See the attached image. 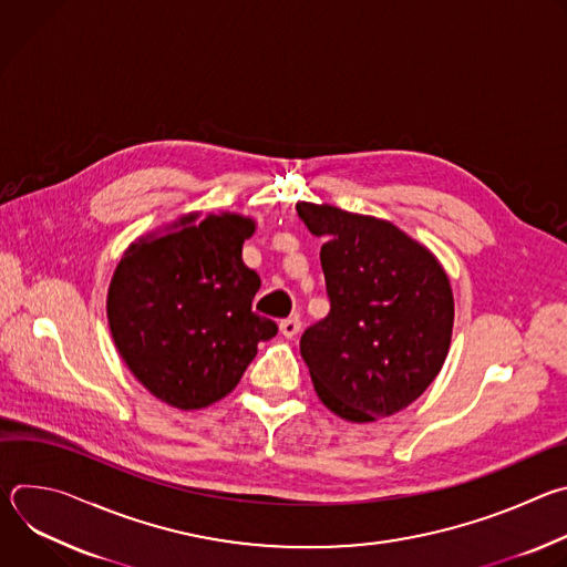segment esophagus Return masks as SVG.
I'll list each match as a JSON object with an SVG mask.
<instances>
[{
    "instance_id": "34e87169",
    "label": "esophagus",
    "mask_w": 567,
    "mask_h": 567,
    "mask_svg": "<svg viewBox=\"0 0 567 567\" xmlns=\"http://www.w3.org/2000/svg\"><path fill=\"white\" fill-rule=\"evenodd\" d=\"M300 318H285V320H280V332L287 337V339H293V337H298V332H300Z\"/></svg>"
}]
</instances>
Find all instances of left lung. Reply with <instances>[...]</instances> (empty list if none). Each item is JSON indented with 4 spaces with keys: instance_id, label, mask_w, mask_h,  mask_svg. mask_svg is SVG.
<instances>
[{
    "instance_id": "1",
    "label": "left lung",
    "mask_w": 567,
    "mask_h": 567,
    "mask_svg": "<svg viewBox=\"0 0 567 567\" xmlns=\"http://www.w3.org/2000/svg\"><path fill=\"white\" fill-rule=\"evenodd\" d=\"M326 237L330 313L300 339L318 399L346 422L390 417L440 374L453 334V291L440 260L388 219L296 204Z\"/></svg>"
}]
</instances>
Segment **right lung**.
I'll return each mask as SVG.
<instances>
[{
	"mask_svg": "<svg viewBox=\"0 0 567 567\" xmlns=\"http://www.w3.org/2000/svg\"><path fill=\"white\" fill-rule=\"evenodd\" d=\"M256 221L239 213H188L136 237L110 289L114 346L156 399L179 411L206 409L245 374L258 343L276 337L251 309L260 276L241 262Z\"/></svg>",
	"mask_w": 567,
	"mask_h": 567,
	"instance_id": "right-lung-1",
	"label": "right lung"
}]
</instances>
